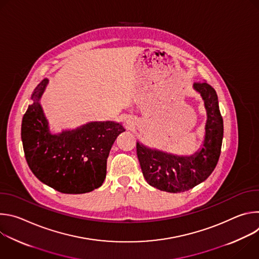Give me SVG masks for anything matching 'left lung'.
Wrapping results in <instances>:
<instances>
[{"label":"left lung","mask_w":259,"mask_h":259,"mask_svg":"<svg viewBox=\"0 0 259 259\" xmlns=\"http://www.w3.org/2000/svg\"><path fill=\"white\" fill-rule=\"evenodd\" d=\"M194 89L201 94L207 110L205 139L200 151L192 156H175L136 143L142 174L150 186L160 191L174 194L189 191L206 180L217 165L224 138L217 94L206 82L195 83Z\"/></svg>","instance_id":"obj_1"}]
</instances>
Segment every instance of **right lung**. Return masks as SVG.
Wrapping results in <instances>:
<instances>
[{"label": "right lung", "instance_id": "1", "mask_svg": "<svg viewBox=\"0 0 259 259\" xmlns=\"http://www.w3.org/2000/svg\"><path fill=\"white\" fill-rule=\"evenodd\" d=\"M48 80L31 94V104L22 118L21 139L31 172L48 187L63 194H85L102 186L106 160L120 123L91 122L75 130L51 134L40 104Z\"/></svg>", "mask_w": 259, "mask_h": 259}]
</instances>
